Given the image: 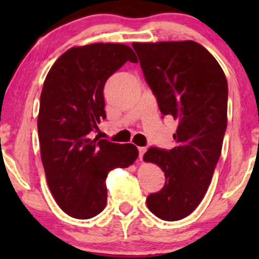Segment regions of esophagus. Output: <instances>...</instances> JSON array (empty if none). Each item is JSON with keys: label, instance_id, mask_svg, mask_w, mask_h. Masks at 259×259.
Returning a JSON list of instances; mask_svg holds the SVG:
<instances>
[{"label": "esophagus", "instance_id": "1", "mask_svg": "<svg viewBox=\"0 0 259 259\" xmlns=\"http://www.w3.org/2000/svg\"><path fill=\"white\" fill-rule=\"evenodd\" d=\"M145 152H146V147H139V158H140V160L142 159V157H144Z\"/></svg>", "mask_w": 259, "mask_h": 259}]
</instances>
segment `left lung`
Wrapping results in <instances>:
<instances>
[{
  "instance_id": "1",
  "label": "left lung",
  "mask_w": 259,
  "mask_h": 259,
  "mask_svg": "<svg viewBox=\"0 0 259 259\" xmlns=\"http://www.w3.org/2000/svg\"><path fill=\"white\" fill-rule=\"evenodd\" d=\"M145 80L163 115L179 120L175 147H150L144 159L159 165L165 184L147 196L163 221L185 218L212 181L228 123V82L217 59L195 41L133 44Z\"/></svg>"
}]
</instances>
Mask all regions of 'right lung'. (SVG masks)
I'll return each instance as SVG.
<instances>
[{"label":"right lung","mask_w":259,"mask_h":259,"mask_svg":"<svg viewBox=\"0 0 259 259\" xmlns=\"http://www.w3.org/2000/svg\"><path fill=\"white\" fill-rule=\"evenodd\" d=\"M135 53L121 44L68 50L52 65L40 96L37 132L41 160L53 197L68 215L90 219L105 209L107 175L138 158L133 144L92 139L106 119L103 88Z\"/></svg>","instance_id":"obj_1"}]
</instances>
